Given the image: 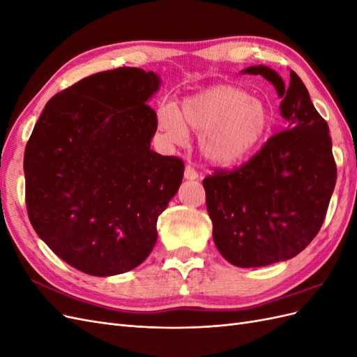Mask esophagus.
Wrapping results in <instances>:
<instances>
[{
    "label": "esophagus",
    "instance_id": "obj_1",
    "mask_svg": "<svg viewBox=\"0 0 357 357\" xmlns=\"http://www.w3.org/2000/svg\"><path fill=\"white\" fill-rule=\"evenodd\" d=\"M185 178H188V180H197L198 178V172H197L195 168H193V165H190V164L186 165V168H185Z\"/></svg>",
    "mask_w": 357,
    "mask_h": 357
}]
</instances>
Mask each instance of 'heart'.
I'll list each match as a JSON object with an SVG mask.
<instances>
[{
  "mask_svg": "<svg viewBox=\"0 0 357 357\" xmlns=\"http://www.w3.org/2000/svg\"><path fill=\"white\" fill-rule=\"evenodd\" d=\"M271 123L264 101L235 86L219 84L189 96L174 107H160L158 125L172 143L185 144L188 131L199 135L202 156L214 165L231 167L250 155Z\"/></svg>",
  "mask_w": 357,
  "mask_h": 357,
  "instance_id": "obj_1",
  "label": "heart"
}]
</instances>
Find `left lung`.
I'll use <instances>...</instances> for the list:
<instances>
[{
  "instance_id": "1",
  "label": "left lung",
  "mask_w": 357,
  "mask_h": 357,
  "mask_svg": "<svg viewBox=\"0 0 357 357\" xmlns=\"http://www.w3.org/2000/svg\"><path fill=\"white\" fill-rule=\"evenodd\" d=\"M243 73L274 84L287 129L241 167L214 169L202 185L218 250L235 266L253 268L287 261L312 241L326 218L337 164L329 126L295 71L287 84L264 66Z\"/></svg>"
}]
</instances>
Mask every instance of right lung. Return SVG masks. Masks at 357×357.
I'll return each mask as SVG.
<instances>
[{
  "label": "right lung",
  "mask_w": 357,
  "mask_h": 357,
  "mask_svg": "<svg viewBox=\"0 0 357 357\" xmlns=\"http://www.w3.org/2000/svg\"><path fill=\"white\" fill-rule=\"evenodd\" d=\"M153 71L122 67L74 83L46 104L26 143L25 202L32 228L82 273L131 271L153 250L156 222L185 172L150 150L158 117Z\"/></svg>",
  "instance_id": "1"
}]
</instances>
